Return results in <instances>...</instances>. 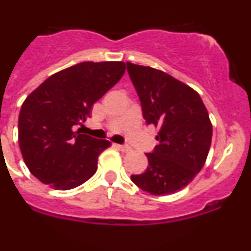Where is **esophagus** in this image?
I'll return each mask as SVG.
<instances>
[{
    "label": "esophagus",
    "instance_id": "34e87169",
    "mask_svg": "<svg viewBox=\"0 0 251 251\" xmlns=\"http://www.w3.org/2000/svg\"><path fill=\"white\" fill-rule=\"evenodd\" d=\"M116 146H118V147L120 148L123 152H130V151H131L130 146H126V145H116Z\"/></svg>",
    "mask_w": 251,
    "mask_h": 251
}]
</instances>
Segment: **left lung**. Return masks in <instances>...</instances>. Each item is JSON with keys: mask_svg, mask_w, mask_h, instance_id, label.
Segmentation results:
<instances>
[{"mask_svg": "<svg viewBox=\"0 0 251 251\" xmlns=\"http://www.w3.org/2000/svg\"><path fill=\"white\" fill-rule=\"evenodd\" d=\"M147 125L158 127L145 173L131 180L151 195H170L202 169L212 141V124L196 91L170 75L126 62Z\"/></svg>", "mask_w": 251, "mask_h": 251, "instance_id": "1", "label": "left lung"}]
</instances>
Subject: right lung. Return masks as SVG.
Instances as JSON below:
<instances>
[{"mask_svg": "<svg viewBox=\"0 0 251 251\" xmlns=\"http://www.w3.org/2000/svg\"><path fill=\"white\" fill-rule=\"evenodd\" d=\"M121 61L81 62L56 72L24 100L18 142L31 174L56 190H70L91 179L98 157L111 143L75 131L91 118L92 106L125 72Z\"/></svg>", "mask_w": 251, "mask_h": 251, "instance_id": "add662e5", "label": "right lung"}]
</instances>
